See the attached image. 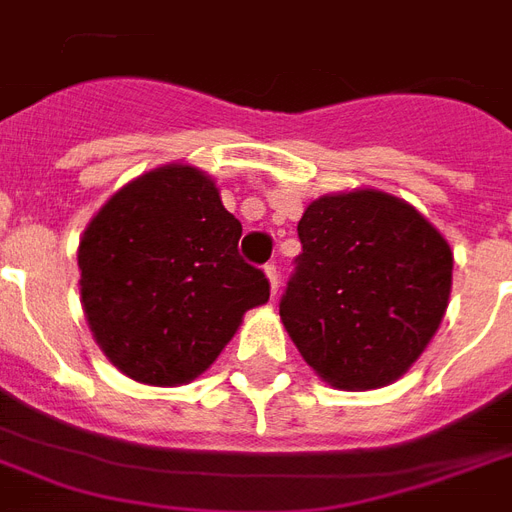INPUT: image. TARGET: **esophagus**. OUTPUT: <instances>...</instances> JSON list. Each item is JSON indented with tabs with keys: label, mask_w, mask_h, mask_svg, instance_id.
Instances as JSON below:
<instances>
[{
	"label": "esophagus",
	"mask_w": 512,
	"mask_h": 512,
	"mask_svg": "<svg viewBox=\"0 0 512 512\" xmlns=\"http://www.w3.org/2000/svg\"><path fill=\"white\" fill-rule=\"evenodd\" d=\"M264 275H267V280H270V288H272V294H278V267L275 264H267L264 267Z\"/></svg>",
	"instance_id": "obj_1"
}]
</instances>
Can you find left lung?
<instances>
[{
    "mask_svg": "<svg viewBox=\"0 0 512 512\" xmlns=\"http://www.w3.org/2000/svg\"><path fill=\"white\" fill-rule=\"evenodd\" d=\"M297 232L280 321L302 359L348 391L402 378L443 321L451 245L416 207L375 188L315 199Z\"/></svg>",
    "mask_w": 512,
    "mask_h": 512,
    "instance_id": "8db88e82",
    "label": "left lung"
}]
</instances>
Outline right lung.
Segmentation results:
<instances>
[{"mask_svg":"<svg viewBox=\"0 0 512 512\" xmlns=\"http://www.w3.org/2000/svg\"><path fill=\"white\" fill-rule=\"evenodd\" d=\"M242 224L213 178L151 169L107 199L80 237V302L113 367L148 386L188 383L218 359L270 280L237 251Z\"/></svg>","mask_w":512,"mask_h":512,"instance_id":"obj_1","label":"right lung"}]
</instances>
